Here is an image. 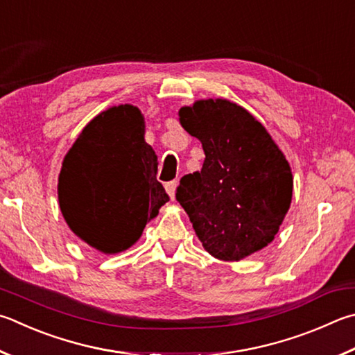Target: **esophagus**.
<instances>
[{
	"label": "esophagus",
	"instance_id": "obj_1",
	"mask_svg": "<svg viewBox=\"0 0 355 355\" xmlns=\"http://www.w3.org/2000/svg\"><path fill=\"white\" fill-rule=\"evenodd\" d=\"M177 186H178V182H177V180H173V182H169V183L166 184V191H167V194H169V197H171L172 200L175 198Z\"/></svg>",
	"mask_w": 355,
	"mask_h": 355
}]
</instances>
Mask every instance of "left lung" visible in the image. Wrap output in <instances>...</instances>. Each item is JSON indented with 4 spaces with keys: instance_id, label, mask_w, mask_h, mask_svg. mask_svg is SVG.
Returning a JSON list of instances; mask_svg holds the SVG:
<instances>
[{
    "instance_id": "obj_1",
    "label": "left lung",
    "mask_w": 355,
    "mask_h": 355,
    "mask_svg": "<svg viewBox=\"0 0 355 355\" xmlns=\"http://www.w3.org/2000/svg\"><path fill=\"white\" fill-rule=\"evenodd\" d=\"M178 121L202 143V171L184 175L177 200L198 241L220 261H242L278 234L292 203V167L272 135L236 102L198 99Z\"/></svg>"
}]
</instances>
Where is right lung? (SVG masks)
Returning <instances> with one entry per match:
<instances>
[{
  "instance_id": "obj_1",
  "label": "right lung",
  "mask_w": 355,
  "mask_h": 355,
  "mask_svg": "<svg viewBox=\"0 0 355 355\" xmlns=\"http://www.w3.org/2000/svg\"><path fill=\"white\" fill-rule=\"evenodd\" d=\"M137 105L96 114L62 161L59 206L69 230L104 254L133 247L169 196L157 180L158 157L146 143Z\"/></svg>"
}]
</instances>
